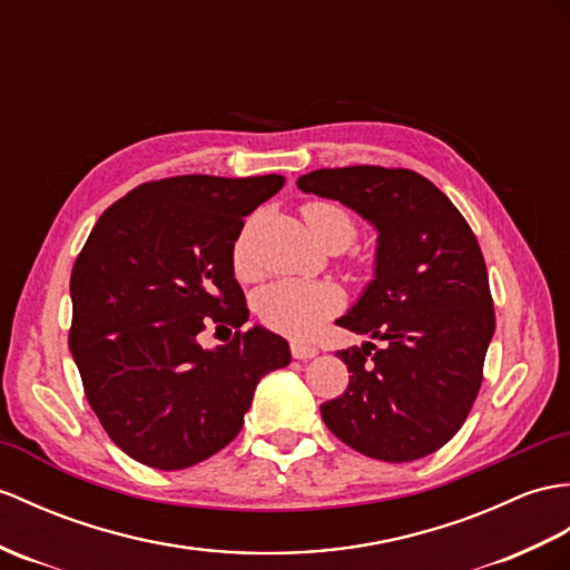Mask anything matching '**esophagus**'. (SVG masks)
<instances>
[{
	"mask_svg": "<svg viewBox=\"0 0 570 570\" xmlns=\"http://www.w3.org/2000/svg\"><path fill=\"white\" fill-rule=\"evenodd\" d=\"M291 354H294V360L306 362V360H313L317 350L311 345H301V342H291Z\"/></svg>",
	"mask_w": 570,
	"mask_h": 570,
	"instance_id": "34e87169",
	"label": "esophagus"
}]
</instances>
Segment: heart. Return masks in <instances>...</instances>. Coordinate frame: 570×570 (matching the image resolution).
Here are the masks:
<instances>
[{
	"instance_id": "b5f03b06",
	"label": "heart",
	"mask_w": 570,
	"mask_h": 570,
	"mask_svg": "<svg viewBox=\"0 0 570 570\" xmlns=\"http://www.w3.org/2000/svg\"><path fill=\"white\" fill-rule=\"evenodd\" d=\"M301 216L306 220L311 235L330 249H345L356 237V220L345 206L327 198H313L301 206ZM245 228L233 245V269L237 276H253ZM342 306V294L325 282H276L264 286L255 298V311L259 321L288 337H311L317 327L337 313Z\"/></svg>"
}]
</instances>
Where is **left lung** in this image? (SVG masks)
<instances>
[{
    "label": "left lung",
    "mask_w": 570,
    "mask_h": 570,
    "mask_svg": "<svg viewBox=\"0 0 570 570\" xmlns=\"http://www.w3.org/2000/svg\"><path fill=\"white\" fill-rule=\"evenodd\" d=\"M379 230L376 276L337 325L376 342L340 350L347 391L321 405L325 425L379 461H415L464 425L495 333L485 259L459 208L413 169L354 165L298 179Z\"/></svg>",
    "instance_id": "obj_1"
}]
</instances>
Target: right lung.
<instances>
[{
	"mask_svg": "<svg viewBox=\"0 0 570 570\" xmlns=\"http://www.w3.org/2000/svg\"><path fill=\"white\" fill-rule=\"evenodd\" d=\"M282 175H181L140 184L104 210L77 255L70 352L111 442L145 466L189 469L230 444L257 383L291 362L288 342L243 330L233 245ZM235 326L204 351L206 326ZM230 335V330H228Z\"/></svg>",
	"mask_w": 570,
	"mask_h": 570,
	"instance_id": "1",
	"label": "right lung"
}]
</instances>
